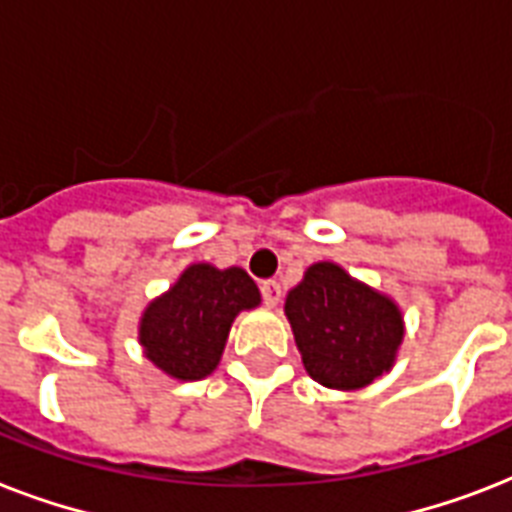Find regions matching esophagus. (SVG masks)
Returning <instances> with one entry per match:
<instances>
[{"instance_id":"34e87169","label":"esophagus","mask_w":512,"mask_h":512,"mask_svg":"<svg viewBox=\"0 0 512 512\" xmlns=\"http://www.w3.org/2000/svg\"><path fill=\"white\" fill-rule=\"evenodd\" d=\"M260 292H263V300H265V305H268V308H276V305H279V300H281V284L279 281H263V284H260Z\"/></svg>"}]
</instances>
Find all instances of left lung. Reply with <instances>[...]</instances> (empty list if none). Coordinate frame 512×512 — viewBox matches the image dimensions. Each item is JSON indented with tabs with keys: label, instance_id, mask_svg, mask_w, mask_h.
I'll return each mask as SVG.
<instances>
[{
	"label": "left lung",
	"instance_id": "8db88e82",
	"mask_svg": "<svg viewBox=\"0 0 512 512\" xmlns=\"http://www.w3.org/2000/svg\"><path fill=\"white\" fill-rule=\"evenodd\" d=\"M305 372L324 388L358 390L390 372L404 316L388 295L337 263H313L284 303Z\"/></svg>",
	"mask_w": 512,
	"mask_h": 512
}]
</instances>
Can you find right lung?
<instances>
[{
  "label": "right lung",
  "instance_id": "add662e5",
  "mask_svg": "<svg viewBox=\"0 0 512 512\" xmlns=\"http://www.w3.org/2000/svg\"><path fill=\"white\" fill-rule=\"evenodd\" d=\"M260 305V289L244 268L188 265L140 319L146 358L180 382L204 380L220 364L233 319Z\"/></svg>",
  "mask_w": 512,
  "mask_h": 512
}]
</instances>
